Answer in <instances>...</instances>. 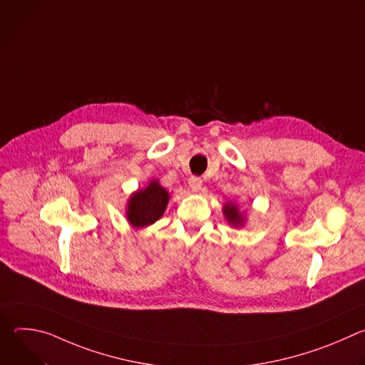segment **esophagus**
Masks as SVG:
<instances>
[{
  "mask_svg": "<svg viewBox=\"0 0 365 365\" xmlns=\"http://www.w3.org/2000/svg\"><path fill=\"white\" fill-rule=\"evenodd\" d=\"M189 187L192 192H199L202 189V179L200 178H196V176H192L189 179Z\"/></svg>",
  "mask_w": 365,
  "mask_h": 365,
  "instance_id": "esophagus-1",
  "label": "esophagus"
}]
</instances>
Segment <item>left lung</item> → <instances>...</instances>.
<instances>
[{
	"mask_svg": "<svg viewBox=\"0 0 365 365\" xmlns=\"http://www.w3.org/2000/svg\"><path fill=\"white\" fill-rule=\"evenodd\" d=\"M222 214H224L227 222H228L231 227H234V228L244 227L245 222H247V215L240 211L238 205L234 203V202H227V203L222 206Z\"/></svg>",
	"mask_w": 365,
	"mask_h": 365,
	"instance_id": "obj_1",
	"label": "left lung"
}]
</instances>
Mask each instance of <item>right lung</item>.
<instances>
[{
    "label": "right lung",
    "mask_w": 365,
    "mask_h": 365,
    "mask_svg": "<svg viewBox=\"0 0 365 365\" xmlns=\"http://www.w3.org/2000/svg\"><path fill=\"white\" fill-rule=\"evenodd\" d=\"M170 195L158 179H153L143 189H137L128 197L125 218L133 228H145L159 221L168 207Z\"/></svg>",
    "instance_id": "1"
}]
</instances>
